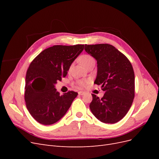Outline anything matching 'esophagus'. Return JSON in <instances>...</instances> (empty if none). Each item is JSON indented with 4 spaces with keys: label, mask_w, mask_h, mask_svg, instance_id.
<instances>
[{
    "label": "esophagus",
    "mask_w": 159,
    "mask_h": 159,
    "mask_svg": "<svg viewBox=\"0 0 159 159\" xmlns=\"http://www.w3.org/2000/svg\"><path fill=\"white\" fill-rule=\"evenodd\" d=\"M78 94H79L80 95H83L85 94V92H84V91H79Z\"/></svg>",
    "instance_id": "esophagus-1"
}]
</instances>
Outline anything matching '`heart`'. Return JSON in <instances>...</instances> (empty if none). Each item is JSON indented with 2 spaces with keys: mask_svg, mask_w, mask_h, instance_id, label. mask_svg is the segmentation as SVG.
Segmentation results:
<instances>
[{
  "mask_svg": "<svg viewBox=\"0 0 159 159\" xmlns=\"http://www.w3.org/2000/svg\"><path fill=\"white\" fill-rule=\"evenodd\" d=\"M94 60L92 57L89 55H83L81 56L80 57V61L81 64H82L84 66L87 65L89 62L91 61ZM89 80H80L78 81V84L81 87H85V85H87L89 84Z\"/></svg>",
  "mask_w": 159,
  "mask_h": 159,
  "instance_id": "heart-1",
  "label": "heart"
}]
</instances>
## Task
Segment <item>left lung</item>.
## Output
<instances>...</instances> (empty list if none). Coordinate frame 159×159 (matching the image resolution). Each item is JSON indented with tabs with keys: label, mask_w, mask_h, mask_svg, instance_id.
<instances>
[{
	"label": "left lung",
	"mask_w": 159,
	"mask_h": 159,
	"mask_svg": "<svg viewBox=\"0 0 159 159\" xmlns=\"http://www.w3.org/2000/svg\"><path fill=\"white\" fill-rule=\"evenodd\" d=\"M85 50L97 60L98 73L94 84L102 85L105 94L100 99L94 94L89 105L100 121L115 123L131 107L134 97V74L127 57L108 44L85 45Z\"/></svg>",
	"instance_id": "left-lung-1"
}]
</instances>
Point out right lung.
<instances>
[{
  "mask_svg": "<svg viewBox=\"0 0 159 159\" xmlns=\"http://www.w3.org/2000/svg\"><path fill=\"white\" fill-rule=\"evenodd\" d=\"M84 45H56L43 50L29 66L26 75L25 99L26 107L36 121L49 125L59 121L68 111L78 93L60 95L57 81L68 74L71 64Z\"/></svg>",
  "mask_w": 159,
  "mask_h": 159,
  "instance_id": "1",
  "label": "right lung"
}]
</instances>
